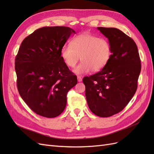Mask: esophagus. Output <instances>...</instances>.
<instances>
[{
    "label": "esophagus",
    "mask_w": 154,
    "mask_h": 154,
    "mask_svg": "<svg viewBox=\"0 0 154 154\" xmlns=\"http://www.w3.org/2000/svg\"><path fill=\"white\" fill-rule=\"evenodd\" d=\"M77 79H78V82H81L82 81V78L81 76H77Z\"/></svg>",
    "instance_id": "34e87169"
}]
</instances>
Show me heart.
I'll return each instance as SVG.
<instances>
[{
    "label": "heart",
    "mask_w": 154,
    "mask_h": 154,
    "mask_svg": "<svg viewBox=\"0 0 154 154\" xmlns=\"http://www.w3.org/2000/svg\"><path fill=\"white\" fill-rule=\"evenodd\" d=\"M60 53L64 63L71 68L76 66L81 57L82 62L73 72L83 75L93 69L100 71L105 67L111 58L112 48L108 40L84 32L74 36L70 44L63 45Z\"/></svg>",
    "instance_id": "heart-1"
}]
</instances>
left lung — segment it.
I'll list each match as a JSON object with an SVG mask.
<instances>
[{
    "label": "left lung",
    "instance_id": "1",
    "mask_svg": "<svg viewBox=\"0 0 154 154\" xmlns=\"http://www.w3.org/2000/svg\"><path fill=\"white\" fill-rule=\"evenodd\" d=\"M108 38L112 55L105 67L94 75L84 77L87 104L92 113L110 117L126 106L136 92L141 60L136 44L121 30L97 27Z\"/></svg>",
    "mask_w": 154,
    "mask_h": 154
}]
</instances>
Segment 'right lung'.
Here are the masks:
<instances>
[{
    "label": "right lung",
    "mask_w": 154,
    "mask_h": 154,
    "mask_svg": "<svg viewBox=\"0 0 154 154\" xmlns=\"http://www.w3.org/2000/svg\"><path fill=\"white\" fill-rule=\"evenodd\" d=\"M72 33L68 27H44L22 41L15 58L18 92L37 114L55 118L67 104L68 91L77 83L61 57V49Z\"/></svg>",
    "instance_id": "obj_1"
}]
</instances>
